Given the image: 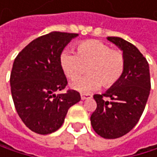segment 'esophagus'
<instances>
[{
  "mask_svg": "<svg viewBox=\"0 0 157 157\" xmlns=\"http://www.w3.org/2000/svg\"><path fill=\"white\" fill-rule=\"evenodd\" d=\"M92 96L90 94H81V99L82 100H86V99H90Z\"/></svg>",
  "mask_w": 157,
  "mask_h": 157,
  "instance_id": "obj_1",
  "label": "esophagus"
}]
</instances>
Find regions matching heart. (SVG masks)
Returning a JSON list of instances; mask_svg holds the SVG:
<instances>
[{
	"label": "heart",
	"instance_id": "heart-1",
	"mask_svg": "<svg viewBox=\"0 0 157 157\" xmlns=\"http://www.w3.org/2000/svg\"><path fill=\"white\" fill-rule=\"evenodd\" d=\"M76 51V55L64 51L59 56L60 68L70 80L76 79L86 67L87 75L73 81L71 88L88 93L101 85L110 87L120 80L124 70V56L121 51L112 50L109 45L95 39L80 42Z\"/></svg>",
	"mask_w": 157,
	"mask_h": 157
}]
</instances>
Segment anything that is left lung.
<instances>
[{
	"instance_id": "obj_1",
	"label": "left lung",
	"mask_w": 157,
	"mask_h": 157,
	"mask_svg": "<svg viewBox=\"0 0 157 157\" xmlns=\"http://www.w3.org/2000/svg\"><path fill=\"white\" fill-rule=\"evenodd\" d=\"M107 39L122 51L124 70L115 85L104 94L93 96L97 108L90 121L99 136L112 140L129 133L140 121L150 94L151 79L149 64L136 46L118 36Z\"/></svg>"
}]
</instances>
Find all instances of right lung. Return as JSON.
Here are the masks:
<instances>
[{
  "label": "right lung",
  "mask_w": 157,
  "mask_h": 157,
  "mask_svg": "<svg viewBox=\"0 0 157 157\" xmlns=\"http://www.w3.org/2000/svg\"><path fill=\"white\" fill-rule=\"evenodd\" d=\"M78 34L52 32L34 39L16 57L10 75L13 101L27 127L40 135L58 130L71 106L80 101L75 90L56 92L68 82L59 56Z\"/></svg>",
  "instance_id": "add662e5"
}]
</instances>
